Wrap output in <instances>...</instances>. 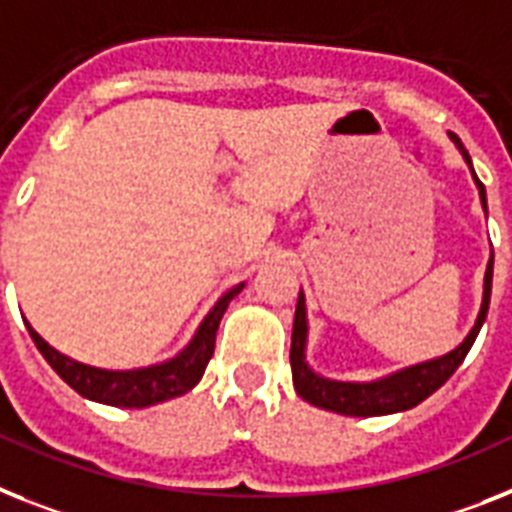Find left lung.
Instances as JSON below:
<instances>
[{
	"label": "left lung",
	"instance_id": "8db88e82",
	"mask_svg": "<svg viewBox=\"0 0 512 512\" xmlns=\"http://www.w3.org/2000/svg\"><path fill=\"white\" fill-rule=\"evenodd\" d=\"M453 141L458 143V149L466 156L468 167H471V156L463 149V143L453 135ZM474 172V167H471ZM474 180L479 185L481 206L487 209V193H484V185L476 177ZM492 266L494 256L489 259L487 277H484V301H481L479 319H476L474 329L468 332V337L460 342L453 353H447L442 358H434V361L418 363L411 369H403L398 374H392L387 379H379V382H332V379H324L319 374L308 369L306 363V301H303V293L298 295V306H295V322H293V342H290V366H293V384L295 392L301 395L306 403L316 405V408H324V411H335L342 416H387V413L408 411L413 405H418L421 400H426L432 392H437L447 379L453 377L455 369H458L463 358L468 356V350L474 345L476 335H479L481 324L487 319L489 311V295H492Z\"/></svg>",
	"mask_w": 512,
	"mask_h": 512
}]
</instances>
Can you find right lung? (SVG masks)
<instances>
[{
  "label": "right lung",
  "mask_w": 512,
  "mask_h": 512,
  "mask_svg": "<svg viewBox=\"0 0 512 512\" xmlns=\"http://www.w3.org/2000/svg\"><path fill=\"white\" fill-rule=\"evenodd\" d=\"M240 290H243V285L232 287L230 293L219 298L217 306L211 308L209 316L198 327L196 337L190 340V345L180 356L170 358V361L164 363H156V366H149V369H94V366H86V363H78L73 358L62 356L28 322H25V327L31 332L36 348L41 350V356L49 361V366L78 395H83L88 400H96V403L120 405V408H146V405L164 403V400L177 398V395H185V392L196 387L198 379L204 377L206 363L214 356L219 322H222L227 306H230V301Z\"/></svg>",
  "instance_id": "1"
}]
</instances>
